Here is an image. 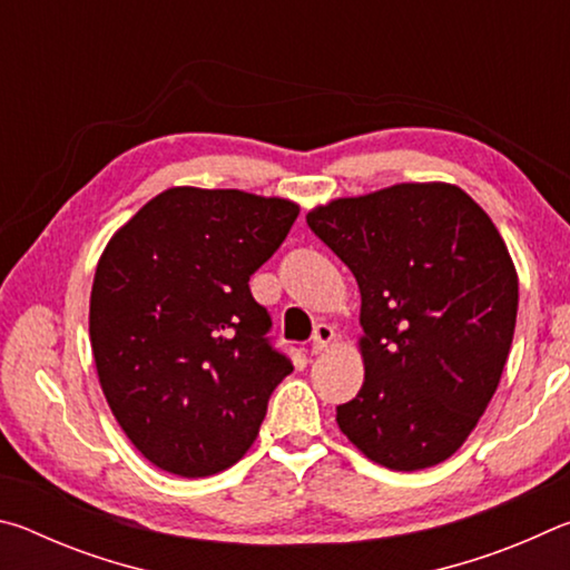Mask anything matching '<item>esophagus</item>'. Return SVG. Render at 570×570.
<instances>
[{
  "instance_id": "obj_1",
  "label": "esophagus",
  "mask_w": 570,
  "mask_h": 570,
  "mask_svg": "<svg viewBox=\"0 0 570 570\" xmlns=\"http://www.w3.org/2000/svg\"><path fill=\"white\" fill-rule=\"evenodd\" d=\"M334 340V326L332 324H316L314 334H312V352L320 354L326 350V344Z\"/></svg>"
}]
</instances>
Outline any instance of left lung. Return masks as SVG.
I'll list each match as a JSON object with an SVG mask.
<instances>
[{"mask_svg":"<svg viewBox=\"0 0 570 570\" xmlns=\"http://www.w3.org/2000/svg\"><path fill=\"white\" fill-rule=\"evenodd\" d=\"M308 228L362 294L364 384L340 430L390 470L448 460L498 390L518 276L493 220L448 183H400L314 208Z\"/></svg>","mask_w":570,"mask_h":570,"instance_id":"1","label":"left lung"}]
</instances>
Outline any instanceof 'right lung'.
<instances>
[{
    "mask_svg": "<svg viewBox=\"0 0 570 570\" xmlns=\"http://www.w3.org/2000/svg\"><path fill=\"white\" fill-rule=\"evenodd\" d=\"M298 206L244 190L170 188L102 250L90 294L100 387L125 435L180 478L226 470L254 445L294 372L248 278Z\"/></svg>",
    "mask_w": 570,
    "mask_h": 570,
    "instance_id": "1",
    "label": "right lung"
}]
</instances>
